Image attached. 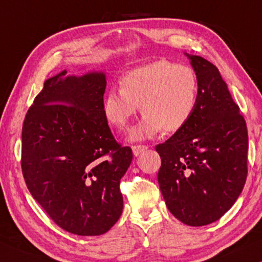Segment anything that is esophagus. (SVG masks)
Segmentation results:
<instances>
[{"instance_id": "esophagus-1", "label": "esophagus", "mask_w": 262, "mask_h": 262, "mask_svg": "<svg viewBox=\"0 0 262 262\" xmlns=\"http://www.w3.org/2000/svg\"><path fill=\"white\" fill-rule=\"evenodd\" d=\"M146 149H148V146H146V145H142V144L132 145V152H134L135 156L141 155V154L144 152Z\"/></svg>"}]
</instances>
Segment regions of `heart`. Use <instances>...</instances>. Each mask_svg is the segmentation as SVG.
I'll return each instance as SVG.
<instances>
[{
	"instance_id": "b5f03b06",
	"label": "heart",
	"mask_w": 262,
	"mask_h": 262,
	"mask_svg": "<svg viewBox=\"0 0 262 262\" xmlns=\"http://www.w3.org/2000/svg\"><path fill=\"white\" fill-rule=\"evenodd\" d=\"M198 94V77L191 67L156 60L128 71L120 88L106 93L103 114L112 126L125 130L141 108L144 116L131 131V138L141 141L162 130H181L194 113Z\"/></svg>"
}]
</instances>
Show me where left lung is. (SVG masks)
Instances as JSON below:
<instances>
[{
	"label": "left lung",
	"instance_id": "8db88e82",
	"mask_svg": "<svg viewBox=\"0 0 262 262\" xmlns=\"http://www.w3.org/2000/svg\"><path fill=\"white\" fill-rule=\"evenodd\" d=\"M199 83L191 120L162 144L157 174L168 210L191 227L220 220L247 179L248 132L228 85L212 63L185 53Z\"/></svg>",
	"mask_w": 262,
	"mask_h": 262
}]
</instances>
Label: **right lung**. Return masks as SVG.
I'll return each mask as SVG.
<instances>
[{
	"instance_id": "add662e5",
	"label": "right lung",
	"mask_w": 262,
	"mask_h": 262,
	"mask_svg": "<svg viewBox=\"0 0 262 262\" xmlns=\"http://www.w3.org/2000/svg\"><path fill=\"white\" fill-rule=\"evenodd\" d=\"M106 83L101 71H60L45 81L23 126L28 191L58 227L80 236L105 234L119 220L120 179L132 161L103 114Z\"/></svg>"
}]
</instances>
